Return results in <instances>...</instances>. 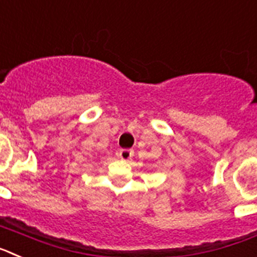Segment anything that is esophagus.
Returning <instances> with one entry per match:
<instances>
[{
    "mask_svg": "<svg viewBox=\"0 0 257 257\" xmlns=\"http://www.w3.org/2000/svg\"><path fill=\"white\" fill-rule=\"evenodd\" d=\"M133 150H131V149H122V150L119 151V156L121 158L122 160H129L133 156Z\"/></svg>",
    "mask_w": 257,
    "mask_h": 257,
    "instance_id": "obj_1",
    "label": "esophagus"
}]
</instances>
